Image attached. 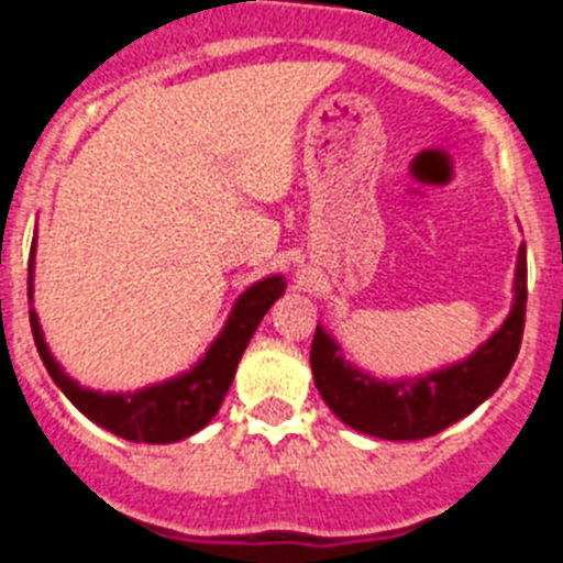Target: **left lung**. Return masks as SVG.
<instances>
[{"instance_id": "left-lung-1", "label": "left lung", "mask_w": 563, "mask_h": 563, "mask_svg": "<svg viewBox=\"0 0 563 563\" xmlns=\"http://www.w3.org/2000/svg\"><path fill=\"white\" fill-rule=\"evenodd\" d=\"M528 306V250L519 246L514 306L499 331L468 358L418 378L382 382L344 362L342 347L317 325L311 373L331 412L351 429L384 440H420L443 432L499 389L519 356Z\"/></svg>"}]
</instances>
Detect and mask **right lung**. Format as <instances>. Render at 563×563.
<instances>
[{
	"instance_id": "right-lung-1",
	"label": "right lung",
	"mask_w": 563,
	"mask_h": 563,
	"mask_svg": "<svg viewBox=\"0 0 563 563\" xmlns=\"http://www.w3.org/2000/svg\"><path fill=\"white\" fill-rule=\"evenodd\" d=\"M33 252H30L27 263L30 300H33ZM283 291H286V280L280 275L257 280L238 297L227 325L221 328L210 351L199 358L196 367L170 382L151 384L136 393H98V389L80 387L49 353L33 308H30V328H33L35 347H38V356H42L49 378L92 423L109 429L118 438L131 440V443H176V440H185L205 429L216 418L252 333L257 331L261 319L275 306L277 297H283Z\"/></svg>"
}]
</instances>
